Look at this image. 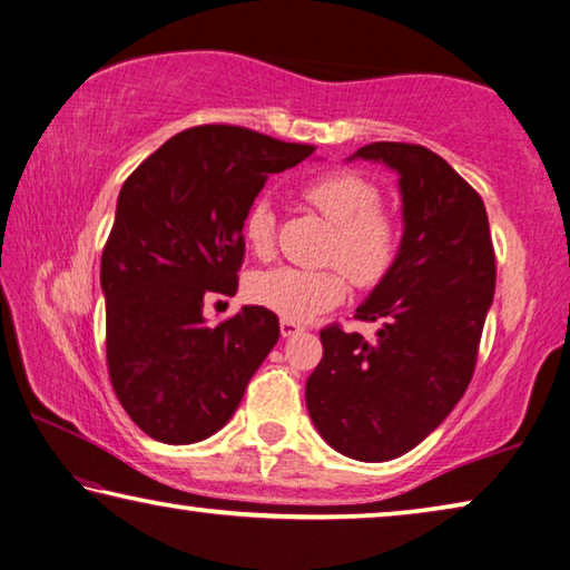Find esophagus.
<instances>
[{
	"label": "esophagus",
	"mask_w": 570,
	"mask_h": 570,
	"mask_svg": "<svg viewBox=\"0 0 570 570\" xmlns=\"http://www.w3.org/2000/svg\"><path fill=\"white\" fill-rule=\"evenodd\" d=\"M278 330H282V336H284V340H288V336L302 334V332H304V324L292 322V320H282V322H278Z\"/></svg>",
	"instance_id": "34e87169"
}]
</instances>
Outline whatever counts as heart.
I'll return each instance as SVG.
<instances>
[{"instance_id":"heart-1","label":"heart","mask_w":570,"mask_h":570,"mask_svg":"<svg viewBox=\"0 0 570 570\" xmlns=\"http://www.w3.org/2000/svg\"><path fill=\"white\" fill-rule=\"evenodd\" d=\"M304 200L334 226L326 262L340 264L354 284L370 286L387 274L397 250V226L380 208V190L360 173L334 170L304 188ZM274 210L256 200L244 216V238L256 256L274 248ZM346 294L340 268L278 266L254 276L250 298L292 322H308L336 306Z\"/></svg>"}]
</instances>
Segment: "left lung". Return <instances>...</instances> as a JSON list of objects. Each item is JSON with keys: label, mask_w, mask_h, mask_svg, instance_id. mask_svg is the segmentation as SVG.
I'll use <instances>...</instances> for the list:
<instances>
[{"label": "left lung", "mask_w": 570, "mask_h": 570, "mask_svg": "<svg viewBox=\"0 0 570 570\" xmlns=\"http://www.w3.org/2000/svg\"><path fill=\"white\" fill-rule=\"evenodd\" d=\"M360 158L400 176L402 240L354 314L380 322L377 340L322 330L306 410L326 445L384 462L417 448L465 394L495 294V254L485 204L438 153L370 142L350 156Z\"/></svg>", "instance_id": "1"}]
</instances>
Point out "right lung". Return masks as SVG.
I'll return each instance as SVG.
<instances>
[{"label":"right lung","mask_w":570,"mask_h":570,"mask_svg":"<svg viewBox=\"0 0 570 570\" xmlns=\"http://www.w3.org/2000/svg\"><path fill=\"white\" fill-rule=\"evenodd\" d=\"M314 146L236 125L173 135L122 183L102 250L105 346L112 390L153 440L190 445L218 432L278 342L264 306L208 326L204 302L234 296L246 210L272 173Z\"/></svg>","instance_id":"obj_1"}]
</instances>
